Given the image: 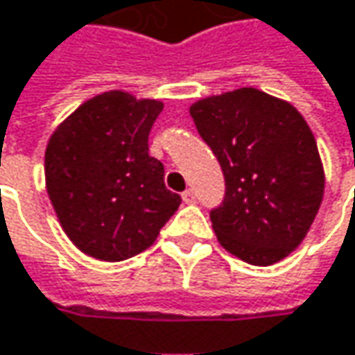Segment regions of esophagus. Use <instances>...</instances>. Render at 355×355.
Returning a JSON list of instances; mask_svg holds the SVG:
<instances>
[{
    "mask_svg": "<svg viewBox=\"0 0 355 355\" xmlns=\"http://www.w3.org/2000/svg\"><path fill=\"white\" fill-rule=\"evenodd\" d=\"M182 201H184V203H195V191H193V189H187V191L182 193Z\"/></svg>",
    "mask_w": 355,
    "mask_h": 355,
    "instance_id": "obj_1",
    "label": "esophagus"
}]
</instances>
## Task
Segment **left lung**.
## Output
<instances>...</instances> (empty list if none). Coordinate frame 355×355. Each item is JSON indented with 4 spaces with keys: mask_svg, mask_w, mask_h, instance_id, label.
I'll return each instance as SVG.
<instances>
[{
    "mask_svg": "<svg viewBox=\"0 0 355 355\" xmlns=\"http://www.w3.org/2000/svg\"><path fill=\"white\" fill-rule=\"evenodd\" d=\"M199 136L225 178L209 211L219 243L240 260L268 266L306 236L323 199V166L303 115L245 87L191 105Z\"/></svg>",
    "mask_w": 355,
    "mask_h": 355,
    "instance_id": "obj_1",
    "label": "left lung"
}]
</instances>
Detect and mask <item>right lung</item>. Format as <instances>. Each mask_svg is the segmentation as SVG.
I'll return each mask as SVG.
<instances>
[{"mask_svg":"<svg viewBox=\"0 0 355 355\" xmlns=\"http://www.w3.org/2000/svg\"><path fill=\"white\" fill-rule=\"evenodd\" d=\"M160 112V101L110 91L83 103L50 138V201L71 242L93 258L121 262L144 252L180 205L164 187L162 162L148 154Z\"/></svg>","mask_w":355,"mask_h":355,"instance_id":"obj_1","label":"right lung"}]
</instances>
